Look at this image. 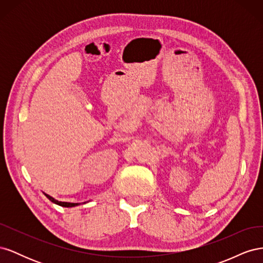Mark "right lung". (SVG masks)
Wrapping results in <instances>:
<instances>
[{"label": "right lung", "mask_w": 263, "mask_h": 263, "mask_svg": "<svg viewBox=\"0 0 263 263\" xmlns=\"http://www.w3.org/2000/svg\"><path fill=\"white\" fill-rule=\"evenodd\" d=\"M45 195H46L47 198H48L49 201H51L52 203L57 204V205H59V206H63V208H74V206H78V205H79V203H69V202H60V201H57V200H54L53 197H51L50 195L46 194V193H45Z\"/></svg>", "instance_id": "obj_1"}]
</instances>
